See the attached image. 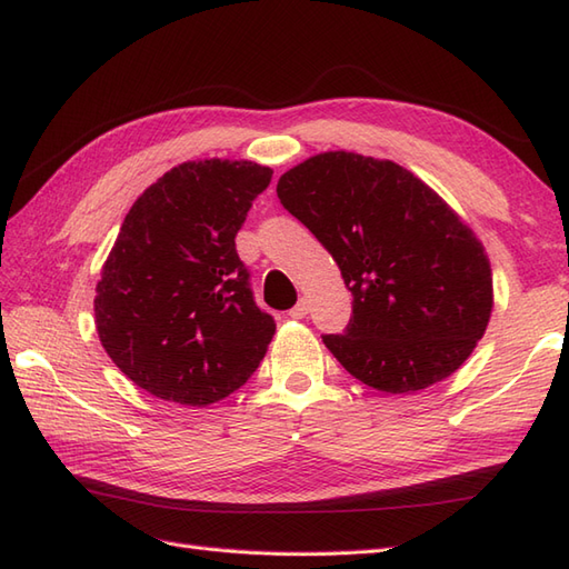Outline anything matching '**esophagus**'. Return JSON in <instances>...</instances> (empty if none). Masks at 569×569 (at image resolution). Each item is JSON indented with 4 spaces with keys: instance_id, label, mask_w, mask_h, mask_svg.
Segmentation results:
<instances>
[{
    "instance_id": "obj_1",
    "label": "esophagus",
    "mask_w": 569,
    "mask_h": 569,
    "mask_svg": "<svg viewBox=\"0 0 569 569\" xmlns=\"http://www.w3.org/2000/svg\"><path fill=\"white\" fill-rule=\"evenodd\" d=\"M310 312V300L308 298H300L296 308L288 310V317H293V320H302Z\"/></svg>"
}]
</instances>
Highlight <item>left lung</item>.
Listing matches in <instances>:
<instances>
[{
    "instance_id": "left-lung-1",
    "label": "left lung",
    "mask_w": 569,
    "mask_h": 569,
    "mask_svg": "<svg viewBox=\"0 0 569 569\" xmlns=\"http://www.w3.org/2000/svg\"><path fill=\"white\" fill-rule=\"evenodd\" d=\"M276 193L351 290L345 335L322 341L353 378L402 395L466 363L492 315V269L439 193L400 164L345 150L288 169Z\"/></svg>"
}]
</instances>
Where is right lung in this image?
Here are the masks:
<instances>
[{
    "label": "right lung",
    "mask_w": 569,
    "mask_h": 569,
    "mask_svg": "<svg viewBox=\"0 0 569 569\" xmlns=\"http://www.w3.org/2000/svg\"><path fill=\"white\" fill-rule=\"evenodd\" d=\"M273 171L247 160L169 169L128 210L101 267V347L138 388L206 407L257 371L276 322L257 308L234 237Z\"/></svg>",
    "instance_id": "1"
}]
</instances>
